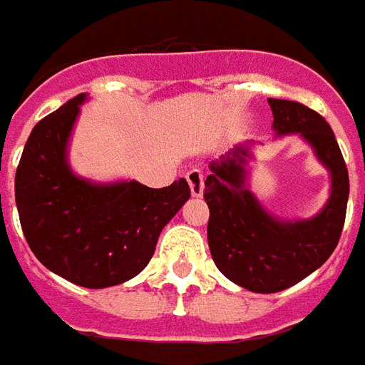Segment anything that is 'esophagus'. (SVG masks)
Returning a JSON list of instances; mask_svg holds the SVG:
<instances>
[{"label":"esophagus","instance_id":"1","mask_svg":"<svg viewBox=\"0 0 365 365\" xmlns=\"http://www.w3.org/2000/svg\"><path fill=\"white\" fill-rule=\"evenodd\" d=\"M185 180H187V183H190L191 195L201 197V195H203V190H205V174H203V170H199V168H191L190 172L185 174Z\"/></svg>","mask_w":365,"mask_h":365}]
</instances>
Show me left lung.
<instances>
[{"label":"left lung","instance_id":"8db88e82","mask_svg":"<svg viewBox=\"0 0 365 365\" xmlns=\"http://www.w3.org/2000/svg\"><path fill=\"white\" fill-rule=\"evenodd\" d=\"M268 103L279 135L301 133L313 144L332 174V193L311 221H275L245 187V148L211 164L203 191L209 250L222 275L254 293L287 289L329 260L342 235L350 193L348 168L329 123L297 101L269 97Z\"/></svg>","mask_w":365,"mask_h":365}]
</instances>
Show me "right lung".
Returning a JSON list of instances; mask_svg holds the SVG:
<instances>
[{
  "instance_id": "add662e5",
  "label": "right lung",
  "mask_w": 365,
  "mask_h": 365,
  "mask_svg": "<svg viewBox=\"0 0 365 365\" xmlns=\"http://www.w3.org/2000/svg\"><path fill=\"white\" fill-rule=\"evenodd\" d=\"M83 97L35 125L15 174V201L38 262L76 285L103 289L146 268L160 232L191 191L183 178L160 190L76 178L66 164V143Z\"/></svg>"
}]
</instances>
